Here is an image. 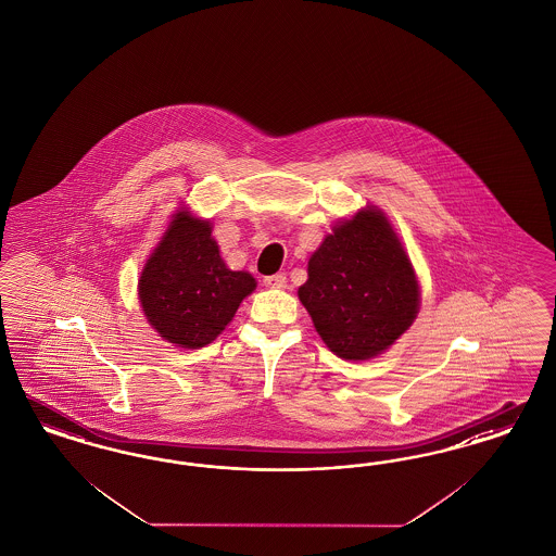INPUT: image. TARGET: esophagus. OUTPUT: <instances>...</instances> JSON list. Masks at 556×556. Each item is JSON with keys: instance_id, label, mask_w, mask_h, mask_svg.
Listing matches in <instances>:
<instances>
[{"instance_id": "esophagus-1", "label": "esophagus", "mask_w": 556, "mask_h": 556, "mask_svg": "<svg viewBox=\"0 0 556 556\" xmlns=\"http://www.w3.org/2000/svg\"><path fill=\"white\" fill-rule=\"evenodd\" d=\"M263 283H265L267 288L273 289L288 288V277H286L283 273H277V275H268V277L263 279Z\"/></svg>"}]
</instances>
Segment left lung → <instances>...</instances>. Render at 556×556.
<instances>
[{"label":"left lung","instance_id":"left-lung-1","mask_svg":"<svg viewBox=\"0 0 556 556\" xmlns=\"http://www.w3.org/2000/svg\"><path fill=\"white\" fill-rule=\"evenodd\" d=\"M326 346L349 362L383 353L408 330L421 291L383 211L367 205L339 222L309 256L298 289Z\"/></svg>","mask_w":556,"mask_h":556}]
</instances>
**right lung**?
Listing matches in <instances>:
<instances>
[{"label":"right lung","mask_w":556,"mask_h":556,"mask_svg":"<svg viewBox=\"0 0 556 556\" xmlns=\"http://www.w3.org/2000/svg\"><path fill=\"white\" fill-rule=\"evenodd\" d=\"M254 288L250 273L226 267L210 222L187 210L174 213L137 286L148 323L182 349L215 341Z\"/></svg>","instance_id":"add662e5"}]
</instances>
